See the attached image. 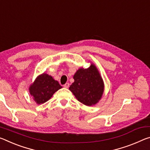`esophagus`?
<instances>
[{
  "label": "esophagus",
  "instance_id": "1",
  "mask_svg": "<svg viewBox=\"0 0 150 150\" xmlns=\"http://www.w3.org/2000/svg\"><path fill=\"white\" fill-rule=\"evenodd\" d=\"M63 87L65 88H68L69 87V83H66L63 85Z\"/></svg>",
  "mask_w": 150,
  "mask_h": 150
}]
</instances>
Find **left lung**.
Here are the masks:
<instances>
[{
	"mask_svg": "<svg viewBox=\"0 0 150 150\" xmlns=\"http://www.w3.org/2000/svg\"><path fill=\"white\" fill-rule=\"evenodd\" d=\"M74 82L69 87L76 98L87 106L96 105L100 100L104 91V83L94 64L89 68H80L73 76Z\"/></svg>",
	"mask_w": 150,
	"mask_h": 150,
	"instance_id": "8db88e82",
	"label": "left lung"
}]
</instances>
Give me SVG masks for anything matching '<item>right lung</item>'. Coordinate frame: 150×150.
I'll return each mask as SVG.
<instances>
[{"mask_svg": "<svg viewBox=\"0 0 150 150\" xmlns=\"http://www.w3.org/2000/svg\"><path fill=\"white\" fill-rule=\"evenodd\" d=\"M62 87L57 81L47 73L38 76L33 83L30 85L29 92L37 104H42L51 98L53 95Z\"/></svg>", "mask_w": 150, "mask_h": 150, "instance_id": "obj_1", "label": "right lung"}]
</instances>
